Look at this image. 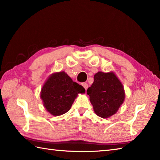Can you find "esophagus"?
Listing matches in <instances>:
<instances>
[{
    "label": "esophagus",
    "mask_w": 160,
    "mask_h": 160,
    "mask_svg": "<svg viewBox=\"0 0 160 160\" xmlns=\"http://www.w3.org/2000/svg\"><path fill=\"white\" fill-rule=\"evenodd\" d=\"M82 86L84 87V88H85V90H87V89L88 88V83H86V82H83Z\"/></svg>",
    "instance_id": "1"
}]
</instances>
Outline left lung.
Returning <instances> with one entry per match:
<instances>
[{
	"instance_id": "8db88e82",
	"label": "left lung",
	"mask_w": 160,
	"mask_h": 160,
	"mask_svg": "<svg viewBox=\"0 0 160 160\" xmlns=\"http://www.w3.org/2000/svg\"><path fill=\"white\" fill-rule=\"evenodd\" d=\"M94 113L101 118L114 115L125 99V90L114 72L99 71L94 82L87 90Z\"/></svg>"
}]
</instances>
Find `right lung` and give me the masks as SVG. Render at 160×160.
I'll return each mask as SVG.
<instances>
[{"label": "right lung", "mask_w": 160, "mask_h": 160, "mask_svg": "<svg viewBox=\"0 0 160 160\" xmlns=\"http://www.w3.org/2000/svg\"><path fill=\"white\" fill-rule=\"evenodd\" d=\"M85 92L82 85L61 71L53 72L47 78L42 88L40 97L46 110L58 116L68 112L78 94Z\"/></svg>", "instance_id": "1"}]
</instances>
